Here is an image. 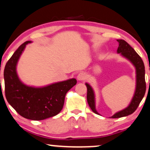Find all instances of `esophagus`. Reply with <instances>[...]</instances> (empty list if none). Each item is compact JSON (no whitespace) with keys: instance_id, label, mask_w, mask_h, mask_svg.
Masks as SVG:
<instances>
[{"instance_id":"1","label":"esophagus","mask_w":150,"mask_h":150,"mask_svg":"<svg viewBox=\"0 0 150 150\" xmlns=\"http://www.w3.org/2000/svg\"><path fill=\"white\" fill-rule=\"evenodd\" d=\"M86 77V75L85 73H80V74H78L77 78V80H78L81 81V80H85Z\"/></svg>"}]
</instances>
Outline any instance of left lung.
I'll return each mask as SVG.
<instances>
[{
  "label": "left lung",
  "instance_id": "1",
  "mask_svg": "<svg viewBox=\"0 0 150 150\" xmlns=\"http://www.w3.org/2000/svg\"><path fill=\"white\" fill-rule=\"evenodd\" d=\"M119 42V47L117 49V53L121 54L122 57H125L128 60H129L135 66L136 70V86L135 93L129 105L125 109L122 110L118 112L115 113L112 115V118H120V117H126L131 115L134 112L138 107L139 104L141 102L142 99L145 96L146 91V83H145V70L144 63L142 61L141 57L139 56L136 52L129 45V44L124 40H117ZM86 88H87V102L90 108L93 112L98 115V112L96 110L95 105V94L91 86L88 83H86Z\"/></svg>",
  "mask_w": 150,
  "mask_h": 150
}]
</instances>
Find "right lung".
<instances>
[{
  "label": "right lung",
  "instance_id": "1",
  "mask_svg": "<svg viewBox=\"0 0 150 150\" xmlns=\"http://www.w3.org/2000/svg\"><path fill=\"white\" fill-rule=\"evenodd\" d=\"M23 42L9 59L4 70L7 100L18 114L31 120H43L60 112L66 93L77 84L75 78L56 82L43 87L27 86L19 80L17 64L26 45Z\"/></svg>",
  "mask_w": 150,
  "mask_h": 150
}]
</instances>
